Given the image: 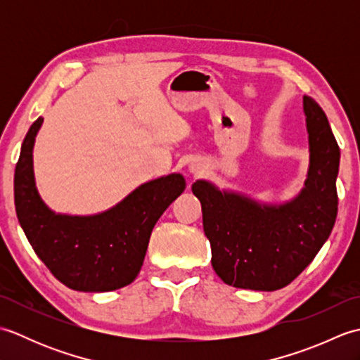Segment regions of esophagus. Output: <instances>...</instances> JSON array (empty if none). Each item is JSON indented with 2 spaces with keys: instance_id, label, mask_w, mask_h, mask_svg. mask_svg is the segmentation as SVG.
<instances>
[{
  "instance_id": "esophagus-1",
  "label": "esophagus",
  "mask_w": 360,
  "mask_h": 360,
  "mask_svg": "<svg viewBox=\"0 0 360 360\" xmlns=\"http://www.w3.org/2000/svg\"><path fill=\"white\" fill-rule=\"evenodd\" d=\"M190 172H192V173H200V168H198V167H195V165H192V167H190Z\"/></svg>"
}]
</instances>
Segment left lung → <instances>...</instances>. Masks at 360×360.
<instances>
[{
  "mask_svg": "<svg viewBox=\"0 0 360 360\" xmlns=\"http://www.w3.org/2000/svg\"><path fill=\"white\" fill-rule=\"evenodd\" d=\"M309 134V170L295 200L259 205L250 198L219 192L196 181L204 233L212 246V266L226 285L277 290L303 272L330 236L338 217L340 150L323 110L303 97Z\"/></svg>",
  "mask_w": 360,
  "mask_h": 360,
  "instance_id": "8db88e82",
  "label": "left lung"
}]
</instances>
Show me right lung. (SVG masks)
Returning <instances> with one entry per match:
<instances>
[{"label": "right lung", "mask_w": 360, "mask_h": 360, "mask_svg": "<svg viewBox=\"0 0 360 360\" xmlns=\"http://www.w3.org/2000/svg\"><path fill=\"white\" fill-rule=\"evenodd\" d=\"M38 117L22 141L13 195L20 226L38 258L65 286L83 292L124 288L139 274L153 227L186 188L173 173L142 184L116 207L94 217L57 215L38 195L32 170Z\"/></svg>", "instance_id": "add662e5"}]
</instances>
